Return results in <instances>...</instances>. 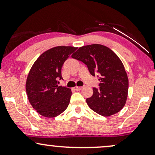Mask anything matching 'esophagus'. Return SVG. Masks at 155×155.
<instances>
[{"mask_svg":"<svg viewBox=\"0 0 155 155\" xmlns=\"http://www.w3.org/2000/svg\"><path fill=\"white\" fill-rule=\"evenodd\" d=\"M83 87H78V86H76L75 87H74V89H75L76 90H77V91H79V90H82Z\"/></svg>","mask_w":155,"mask_h":155,"instance_id":"1","label":"esophagus"}]
</instances>
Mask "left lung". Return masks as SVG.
<instances>
[{
	"label": "left lung",
	"instance_id": "8db88e82",
	"mask_svg": "<svg viewBox=\"0 0 155 155\" xmlns=\"http://www.w3.org/2000/svg\"><path fill=\"white\" fill-rule=\"evenodd\" d=\"M71 57L83 62L92 76L97 74L100 87H94L93 95L87 98L89 107L104 117L121 111L127 101L128 78L119 57L108 47L96 44L79 47Z\"/></svg>",
	"mask_w": 155,
	"mask_h": 155
}]
</instances>
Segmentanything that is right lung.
Instances as JSON below:
<instances>
[{
  "mask_svg": "<svg viewBox=\"0 0 155 155\" xmlns=\"http://www.w3.org/2000/svg\"><path fill=\"white\" fill-rule=\"evenodd\" d=\"M77 47L60 46L42 53L33 63L27 77V95L33 108L41 116L53 118L66 109L71 90L58 86L64 62Z\"/></svg>",
  "mask_w": 155,
  "mask_h": 155,
  "instance_id": "obj_1",
  "label": "right lung"
}]
</instances>
